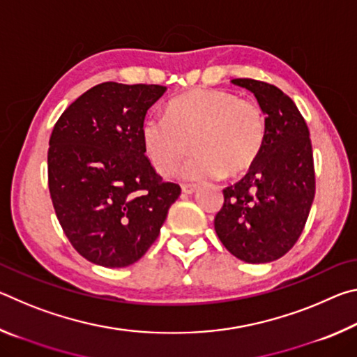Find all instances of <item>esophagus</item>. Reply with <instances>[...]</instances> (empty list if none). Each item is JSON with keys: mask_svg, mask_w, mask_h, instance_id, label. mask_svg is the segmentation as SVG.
<instances>
[{"mask_svg": "<svg viewBox=\"0 0 357 357\" xmlns=\"http://www.w3.org/2000/svg\"><path fill=\"white\" fill-rule=\"evenodd\" d=\"M181 189H183V193H185V195H192V193L197 192L198 187L195 184H183Z\"/></svg>", "mask_w": 357, "mask_h": 357, "instance_id": "34e87169", "label": "esophagus"}]
</instances>
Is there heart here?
Instances as JSON below:
<instances>
[{"mask_svg":"<svg viewBox=\"0 0 357 357\" xmlns=\"http://www.w3.org/2000/svg\"><path fill=\"white\" fill-rule=\"evenodd\" d=\"M266 140V118L257 102L220 89H193L173 99L165 118L142 124V144L160 176L176 173L190 153L184 178L238 176L255 164Z\"/></svg>","mask_w":357,"mask_h":357,"instance_id":"obj_1","label":"heart"}]
</instances>
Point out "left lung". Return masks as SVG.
<instances>
[{"label": "left lung", "mask_w": 357, "mask_h": 357, "mask_svg": "<svg viewBox=\"0 0 357 357\" xmlns=\"http://www.w3.org/2000/svg\"><path fill=\"white\" fill-rule=\"evenodd\" d=\"M266 116V140L249 173L223 189L214 228L225 249L245 263H271L299 239L315 197L310 132L294 102L274 84L234 78Z\"/></svg>", "instance_id": "8db88e82"}]
</instances>
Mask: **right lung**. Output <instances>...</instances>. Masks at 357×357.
<instances>
[{"label":"right lung","instance_id":"1","mask_svg":"<svg viewBox=\"0 0 357 357\" xmlns=\"http://www.w3.org/2000/svg\"><path fill=\"white\" fill-rule=\"evenodd\" d=\"M167 88L107 82L82 94L53 128L48 189L83 258L126 268L153 245L181 187L164 183L142 144L144 116Z\"/></svg>","mask_w":357,"mask_h":357}]
</instances>
